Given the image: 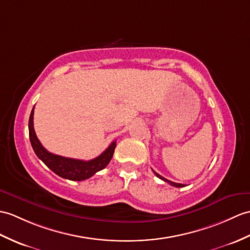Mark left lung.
Here are the masks:
<instances>
[{
  "label": "left lung",
  "instance_id": "1",
  "mask_svg": "<svg viewBox=\"0 0 250 250\" xmlns=\"http://www.w3.org/2000/svg\"><path fill=\"white\" fill-rule=\"evenodd\" d=\"M153 172H154V175H155L156 177L160 178L161 180H163V181H165V182H168V183H169V184L171 185V187H175V188H184V187H185L184 184H181V183H176V182L169 181V180H167V179H165L164 177H162L161 175H159V173H158V172H155L154 170H153Z\"/></svg>",
  "mask_w": 250,
  "mask_h": 250
}]
</instances>
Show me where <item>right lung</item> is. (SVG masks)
<instances>
[{"instance_id":"obj_1","label":"right lung","mask_w":250,"mask_h":250,"mask_svg":"<svg viewBox=\"0 0 250 250\" xmlns=\"http://www.w3.org/2000/svg\"><path fill=\"white\" fill-rule=\"evenodd\" d=\"M34 107L31 112L30 120H28V132H30V141L35 153L50 169L55 172L57 176L63 179L72 180V181H83L95 175L96 172L102 170L111 162L114 150L116 147V142H113L105 151L102 152L97 158L90 161L75 160L70 158H65L54 153L49 152L36 136L34 130Z\"/></svg>"}]
</instances>
